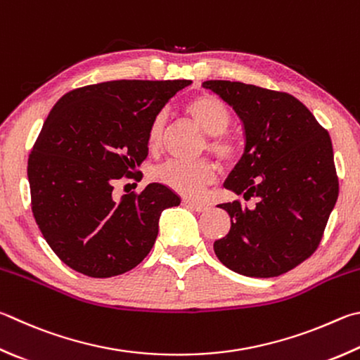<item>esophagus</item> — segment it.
Instances as JSON below:
<instances>
[{
  "label": "esophagus",
  "instance_id": "34e87169",
  "mask_svg": "<svg viewBox=\"0 0 360 360\" xmlns=\"http://www.w3.org/2000/svg\"><path fill=\"white\" fill-rule=\"evenodd\" d=\"M182 205L187 206L188 209H192V211H197V212H205L209 209V206L205 205V202H197V201H192V200H184V201H182Z\"/></svg>",
  "mask_w": 360,
  "mask_h": 360
}]
</instances>
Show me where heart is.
<instances>
[{"mask_svg": "<svg viewBox=\"0 0 360 360\" xmlns=\"http://www.w3.org/2000/svg\"><path fill=\"white\" fill-rule=\"evenodd\" d=\"M187 115L193 122L209 135L207 148L219 159L230 162L236 155V143L225 135V130L230 124V112L219 97L211 94H200L187 102ZM167 117L163 113L154 116L148 130L149 149H158L162 145L163 132H165ZM217 176V168L212 162H181L169 160L160 165L154 172L155 181L172 188L176 193L187 198H197L205 191V187L212 184Z\"/></svg>", "mask_w": 360, "mask_h": 360, "instance_id": "obj_1", "label": "heart"}]
</instances>
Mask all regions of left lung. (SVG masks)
<instances>
[{"instance_id": "obj_1", "label": "left lung", "mask_w": 360, "mask_h": 360, "mask_svg": "<svg viewBox=\"0 0 360 360\" xmlns=\"http://www.w3.org/2000/svg\"><path fill=\"white\" fill-rule=\"evenodd\" d=\"M202 88L233 107L244 127V154L224 186L257 198L253 207L219 205L231 228L214 252L240 276H282L316 250L337 202L330 136L291 94L228 80H207Z\"/></svg>"}]
</instances>
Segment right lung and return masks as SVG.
<instances>
[{
	"label": "right lung",
	"mask_w": 360,
	"mask_h": 360,
	"mask_svg": "<svg viewBox=\"0 0 360 360\" xmlns=\"http://www.w3.org/2000/svg\"><path fill=\"white\" fill-rule=\"evenodd\" d=\"M191 80H113L64 94L28 159L31 207L58 258L88 277L134 269L151 252L163 209L181 198L153 182L115 198L148 155L155 115Z\"/></svg>",
	"instance_id": "right-lung-1"
}]
</instances>
